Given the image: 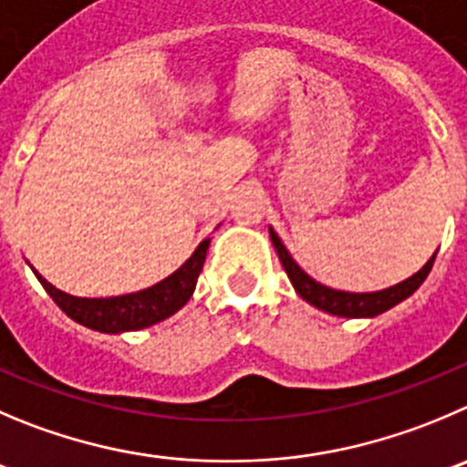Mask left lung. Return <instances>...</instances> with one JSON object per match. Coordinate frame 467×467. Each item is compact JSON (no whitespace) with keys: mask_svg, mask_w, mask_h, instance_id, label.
I'll list each match as a JSON object with an SVG mask.
<instances>
[{"mask_svg":"<svg viewBox=\"0 0 467 467\" xmlns=\"http://www.w3.org/2000/svg\"><path fill=\"white\" fill-rule=\"evenodd\" d=\"M270 241H273L275 250H277L279 261H282L284 270H286L288 279H291L293 288L297 291V296L307 300L314 307L323 309V312L332 314V317H346V318H367V317H379V314L388 312L389 307L399 305L401 300H406L408 296L420 288V284L424 282L426 275L433 268V261L436 254L426 261L424 268L420 273H415L412 277L403 279L401 284H394V286L383 288V291L376 293H348V291H335V288L323 286L321 282L309 277L296 261L291 259L288 250L284 247V243L279 241V236L270 229Z\"/></svg>","mask_w":467,"mask_h":467,"instance_id":"8db88e82","label":"left lung"}]
</instances>
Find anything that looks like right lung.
Wrapping results in <instances>:
<instances>
[{"mask_svg": "<svg viewBox=\"0 0 467 467\" xmlns=\"http://www.w3.org/2000/svg\"><path fill=\"white\" fill-rule=\"evenodd\" d=\"M208 245L211 238L199 243L194 254L162 282L153 284V286L144 288V291L128 293V296L117 297H75L68 293L59 291L52 286L46 277L36 273L38 282L43 284L50 297L64 309L66 317L73 321L82 323V326L91 327L98 332H126V330H141L153 323L170 318L171 314L179 312L192 296L194 286H197V277L206 261Z\"/></svg>", "mask_w": 467, "mask_h": 467, "instance_id": "right-lung-1", "label": "right lung"}]
</instances>
